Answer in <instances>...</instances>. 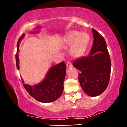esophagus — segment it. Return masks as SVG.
Wrapping results in <instances>:
<instances>
[{
    "label": "esophagus",
    "instance_id": "obj_1",
    "mask_svg": "<svg viewBox=\"0 0 127 127\" xmlns=\"http://www.w3.org/2000/svg\"><path fill=\"white\" fill-rule=\"evenodd\" d=\"M66 67H67V68H71V67H72V66H73L72 64L69 62H68L67 63H66Z\"/></svg>",
    "mask_w": 127,
    "mask_h": 127
}]
</instances>
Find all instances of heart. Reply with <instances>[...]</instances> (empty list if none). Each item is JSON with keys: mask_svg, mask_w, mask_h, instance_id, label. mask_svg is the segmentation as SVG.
Returning <instances> with one entry per match:
<instances>
[{"mask_svg": "<svg viewBox=\"0 0 127 127\" xmlns=\"http://www.w3.org/2000/svg\"><path fill=\"white\" fill-rule=\"evenodd\" d=\"M90 39V35L87 33L72 30L63 36L62 42L65 46L70 45L69 49L70 55L74 58H78L85 54Z\"/></svg>", "mask_w": 127, "mask_h": 127, "instance_id": "1", "label": "heart"}]
</instances>
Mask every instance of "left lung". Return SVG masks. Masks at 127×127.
Segmentation results:
<instances>
[{"instance_id": "obj_1", "label": "left lung", "mask_w": 127, "mask_h": 127, "mask_svg": "<svg viewBox=\"0 0 127 127\" xmlns=\"http://www.w3.org/2000/svg\"><path fill=\"white\" fill-rule=\"evenodd\" d=\"M94 42L90 55L76 60L73 65L78 69V79L83 91L95 97L104 92L108 86L111 61L104 38L92 29Z\"/></svg>"}]
</instances>
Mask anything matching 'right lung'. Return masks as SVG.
Returning <instances> with one entry per match:
<instances>
[{"instance_id": "obj_1", "label": "right lung", "mask_w": 127, "mask_h": 127, "mask_svg": "<svg viewBox=\"0 0 127 127\" xmlns=\"http://www.w3.org/2000/svg\"><path fill=\"white\" fill-rule=\"evenodd\" d=\"M25 34L19 38L17 43V51L16 55V65L20 69L19 47L21 41L25 37ZM66 74V65L64 62L55 65L48 70L44 79L40 82L33 85H23V86L32 97L38 101L48 103L53 102L62 95L64 89V81ZM23 83H25L22 79Z\"/></svg>"}]
</instances>
